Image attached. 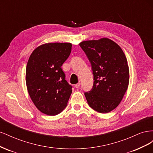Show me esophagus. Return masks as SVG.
I'll return each instance as SVG.
<instances>
[{"label": "esophagus", "mask_w": 153, "mask_h": 153, "mask_svg": "<svg viewBox=\"0 0 153 153\" xmlns=\"http://www.w3.org/2000/svg\"><path fill=\"white\" fill-rule=\"evenodd\" d=\"M80 82H78V84H75V87L76 88V89H78V88L80 87Z\"/></svg>", "instance_id": "1"}]
</instances>
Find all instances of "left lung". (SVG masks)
I'll return each instance as SVG.
<instances>
[{"label":"left lung","mask_w":153,"mask_h":153,"mask_svg":"<svg viewBox=\"0 0 153 153\" xmlns=\"http://www.w3.org/2000/svg\"><path fill=\"white\" fill-rule=\"evenodd\" d=\"M80 46L91 63L94 75L92 89L85 92L87 103L100 113H108L121 103L128 89L129 70L119 46L107 38L84 41Z\"/></svg>","instance_id":"obj_1"}]
</instances>
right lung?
<instances>
[{
	"instance_id": "1",
	"label": "right lung",
	"mask_w": 153,
	"mask_h": 153,
	"mask_svg": "<svg viewBox=\"0 0 153 153\" xmlns=\"http://www.w3.org/2000/svg\"><path fill=\"white\" fill-rule=\"evenodd\" d=\"M70 43H48L30 55L25 73L26 85L32 102L40 112L55 115L66 108L72 87L61 68L70 55Z\"/></svg>"
}]
</instances>
